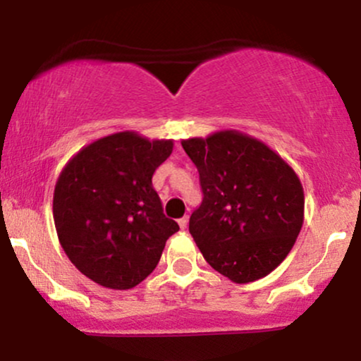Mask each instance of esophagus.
<instances>
[{"label": "esophagus", "mask_w": 361, "mask_h": 361, "mask_svg": "<svg viewBox=\"0 0 361 361\" xmlns=\"http://www.w3.org/2000/svg\"><path fill=\"white\" fill-rule=\"evenodd\" d=\"M178 224H180L181 229H186V226H188V215H185V217H181L180 221H178Z\"/></svg>", "instance_id": "34e87169"}]
</instances>
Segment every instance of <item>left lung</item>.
<instances>
[{"mask_svg": "<svg viewBox=\"0 0 361 361\" xmlns=\"http://www.w3.org/2000/svg\"><path fill=\"white\" fill-rule=\"evenodd\" d=\"M200 175L204 200L190 234L207 263L250 283L287 258L304 224V188L285 159L238 130L181 140Z\"/></svg>", "mask_w": 361, "mask_h": 361, "instance_id": "8db88e82", "label": "left lung"}]
</instances>
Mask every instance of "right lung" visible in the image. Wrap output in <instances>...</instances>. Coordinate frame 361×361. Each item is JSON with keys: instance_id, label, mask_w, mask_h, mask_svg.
Instances as JSON below:
<instances>
[{"instance_id": "obj_1", "label": "right lung", "mask_w": 361, "mask_h": 361, "mask_svg": "<svg viewBox=\"0 0 361 361\" xmlns=\"http://www.w3.org/2000/svg\"><path fill=\"white\" fill-rule=\"evenodd\" d=\"M173 140L117 132L68 161L54 188V224L68 258L94 283L135 287L159 263L180 226L163 214L152 175Z\"/></svg>"}]
</instances>
